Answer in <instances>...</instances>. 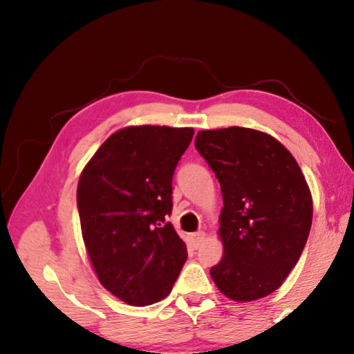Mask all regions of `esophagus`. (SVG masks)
<instances>
[{"label": "esophagus", "instance_id": "1", "mask_svg": "<svg viewBox=\"0 0 354 354\" xmlns=\"http://www.w3.org/2000/svg\"><path fill=\"white\" fill-rule=\"evenodd\" d=\"M205 232L203 231H198V232H194V234L190 236V241H192V245H194V248H200L203 241H205Z\"/></svg>", "mask_w": 354, "mask_h": 354}]
</instances>
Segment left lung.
<instances>
[{
    "label": "left lung",
    "mask_w": 354,
    "mask_h": 354,
    "mask_svg": "<svg viewBox=\"0 0 354 354\" xmlns=\"http://www.w3.org/2000/svg\"><path fill=\"white\" fill-rule=\"evenodd\" d=\"M195 148L223 196V257L211 268L236 301L270 295L295 267L313 225V198L297 160L272 136L231 127L200 131Z\"/></svg>",
    "instance_id": "8db88e82"
}]
</instances>
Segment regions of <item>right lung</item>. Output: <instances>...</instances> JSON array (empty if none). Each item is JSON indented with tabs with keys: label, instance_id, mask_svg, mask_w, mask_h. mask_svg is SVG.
Returning <instances> with one entry per match:
<instances>
[{
	"label": "right lung",
	"instance_id": "1",
	"mask_svg": "<svg viewBox=\"0 0 354 354\" xmlns=\"http://www.w3.org/2000/svg\"><path fill=\"white\" fill-rule=\"evenodd\" d=\"M194 129L129 127L113 133L82 170L77 211L95 273L133 306L164 299L187 261L171 214V181Z\"/></svg>",
	"mask_w": 354,
	"mask_h": 354
}]
</instances>
